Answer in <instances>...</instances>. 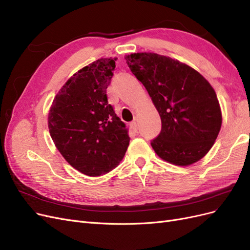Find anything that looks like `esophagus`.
Segmentation results:
<instances>
[{
	"mask_svg": "<svg viewBox=\"0 0 250 250\" xmlns=\"http://www.w3.org/2000/svg\"><path fill=\"white\" fill-rule=\"evenodd\" d=\"M129 125H130L131 130H133V131L137 132V130H138V123L135 122V121H133V122H131Z\"/></svg>",
	"mask_w": 250,
	"mask_h": 250,
	"instance_id": "esophagus-1",
	"label": "esophagus"
}]
</instances>
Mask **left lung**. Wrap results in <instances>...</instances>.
Segmentation results:
<instances>
[{"label": "left lung", "mask_w": 250, "mask_h": 250, "mask_svg": "<svg viewBox=\"0 0 250 250\" xmlns=\"http://www.w3.org/2000/svg\"><path fill=\"white\" fill-rule=\"evenodd\" d=\"M125 59L161 116L162 130L151 141L155 153L177 166L201 160L222 124L220 105L208 81L191 66L155 53H134Z\"/></svg>", "instance_id": "1"}]
</instances>
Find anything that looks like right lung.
Returning a JSON list of instances; mask_svg holds the SVG:
<instances>
[{"mask_svg": "<svg viewBox=\"0 0 250 250\" xmlns=\"http://www.w3.org/2000/svg\"><path fill=\"white\" fill-rule=\"evenodd\" d=\"M117 58H100L65 82L53 100L48 126L64 160L88 176H100L123 160L130 138L107 101Z\"/></svg>", "mask_w": 250, "mask_h": 250, "instance_id": "right-lung-1", "label": "right lung"}]
</instances>
